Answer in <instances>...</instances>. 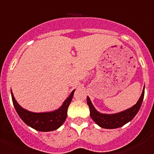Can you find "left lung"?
<instances>
[{"instance_id": "left-lung-1", "label": "left lung", "mask_w": 154, "mask_h": 154, "mask_svg": "<svg viewBox=\"0 0 154 154\" xmlns=\"http://www.w3.org/2000/svg\"><path fill=\"white\" fill-rule=\"evenodd\" d=\"M144 89H145V87L143 89L140 97L134 106L124 111L113 114H106L99 112L94 107L89 96H87V104L89 107L91 118L98 126L104 129H116V128L124 126L134 118V116L137 115L140 109L144 97Z\"/></svg>"}]
</instances>
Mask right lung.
<instances>
[{"instance_id": "1", "label": "right lung", "mask_w": 154, "mask_h": 154, "mask_svg": "<svg viewBox=\"0 0 154 154\" xmlns=\"http://www.w3.org/2000/svg\"><path fill=\"white\" fill-rule=\"evenodd\" d=\"M75 90V89L71 92L69 97L65 99L58 109L44 112H33L25 109L16 101L11 89V93L14 109L24 123L38 131L49 132L57 130L64 123L67 117V110L72 99Z\"/></svg>"}]
</instances>
